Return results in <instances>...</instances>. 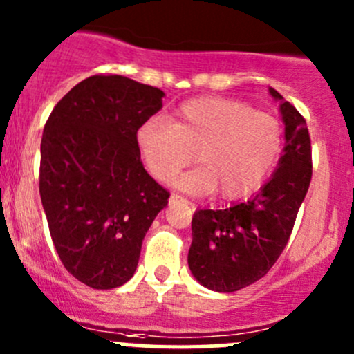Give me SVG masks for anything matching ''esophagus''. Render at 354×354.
<instances>
[{"instance_id":"34e87169","label":"esophagus","mask_w":354,"mask_h":354,"mask_svg":"<svg viewBox=\"0 0 354 354\" xmlns=\"http://www.w3.org/2000/svg\"><path fill=\"white\" fill-rule=\"evenodd\" d=\"M171 202H185V200L178 197V195H173V197H171Z\"/></svg>"}]
</instances>
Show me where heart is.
<instances>
[{
	"label": "heart",
	"instance_id": "b5f03b06",
	"mask_svg": "<svg viewBox=\"0 0 354 354\" xmlns=\"http://www.w3.org/2000/svg\"><path fill=\"white\" fill-rule=\"evenodd\" d=\"M142 159L152 176L169 181L197 154L200 167L176 181L190 195L231 202L255 194L283 152V127L276 116L243 101L198 97L180 106L173 123L151 118L137 131Z\"/></svg>",
	"mask_w": 354,
	"mask_h": 354
}]
</instances>
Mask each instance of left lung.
Returning a JSON list of instances; mask_svg holds the SVG:
<instances>
[{"mask_svg":"<svg viewBox=\"0 0 354 354\" xmlns=\"http://www.w3.org/2000/svg\"><path fill=\"white\" fill-rule=\"evenodd\" d=\"M284 121V145L272 178L259 194L223 210H197L192 219L188 267L202 286L233 292L262 279L276 263L295 226L312 180L306 121L272 87Z\"/></svg>","mask_w":354,"mask_h":354,"instance_id":"8db88e82","label":"left lung"}]
</instances>
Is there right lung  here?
Returning <instances> with one entry per match:
<instances>
[{"mask_svg":"<svg viewBox=\"0 0 354 354\" xmlns=\"http://www.w3.org/2000/svg\"><path fill=\"white\" fill-rule=\"evenodd\" d=\"M164 92L121 75H94L55 106L41 140L39 192L63 266L80 283L131 279L142 241L169 192L145 171L137 131Z\"/></svg>","mask_w":354,"mask_h":354,"instance_id":"add662e5","label":"right lung"}]
</instances>
